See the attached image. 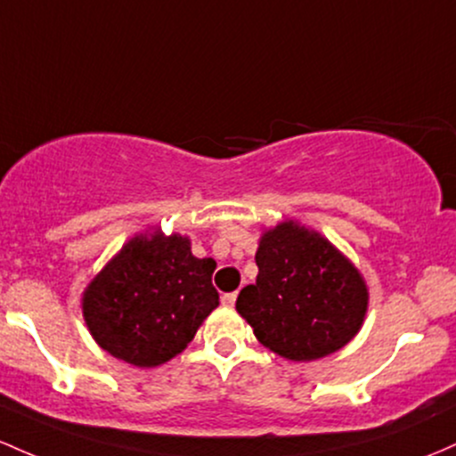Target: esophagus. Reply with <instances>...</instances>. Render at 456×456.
Wrapping results in <instances>:
<instances>
[{
  "mask_svg": "<svg viewBox=\"0 0 456 456\" xmlns=\"http://www.w3.org/2000/svg\"><path fill=\"white\" fill-rule=\"evenodd\" d=\"M236 298H238V292H229V294H223V303H224V305H229V307H232V305L236 303Z\"/></svg>",
  "mask_w": 456,
  "mask_h": 456,
  "instance_id": "obj_1",
  "label": "esophagus"
}]
</instances>
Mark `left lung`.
<instances>
[{
    "mask_svg": "<svg viewBox=\"0 0 456 456\" xmlns=\"http://www.w3.org/2000/svg\"><path fill=\"white\" fill-rule=\"evenodd\" d=\"M257 279L236 309L259 344L289 362L327 357L359 333L368 312L362 273L327 238L283 220L259 238Z\"/></svg>",
    "mask_w": 456,
    "mask_h": 456,
    "instance_id": "8db88e82",
    "label": "left lung"
}]
</instances>
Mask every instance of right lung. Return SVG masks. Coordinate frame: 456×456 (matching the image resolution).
<instances>
[{
	"label": "right lung",
	"instance_id": "right-lung-1",
	"mask_svg": "<svg viewBox=\"0 0 456 456\" xmlns=\"http://www.w3.org/2000/svg\"><path fill=\"white\" fill-rule=\"evenodd\" d=\"M216 262L194 257L186 236L140 233L88 283L82 312L106 353L138 368L168 362L218 307Z\"/></svg>",
	"mask_w": 456,
	"mask_h": 456
}]
</instances>
